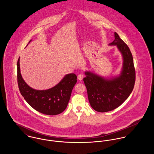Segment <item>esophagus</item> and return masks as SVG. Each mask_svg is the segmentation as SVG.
Listing matches in <instances>:
<instances>
[{
	"instance_id": "obj_1",
	"label": "esophagus",
	"mask_w": 154,
	"mask_h": 154,
	"mask_svg": "<svg viewBox=\"0 0 154 154\" xmlns=\"http://www.w3.org/2000/svg\"><path fill=\"white\" fill-rule=\"evenodd\" d=\"M84 78V74L82 73H80L78 75V79L79 80V81H82V79Z\"/></svg>"
}]
</instances>
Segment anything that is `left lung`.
<instances>
[{"instance_id":"left-lung-1","label":"left lung","mask_w":154,"mask_h":154,"mask_svg":"<svg viewBox=\"0 0 154 154\" xmlns=\"http://www.w3.org/2000/svg\"><path fill=\"white\" fill-rule=\"evenodd\" d=\"M114 40L109 44L116 45L123 58L121 72L117 76L105 78L91 71H85L84 82L91 107L101 112L114 110L130 95L135 82V69L131 51L114 32Z\"/></svg>"}]
</instances>
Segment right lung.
Masks as SVG:
<instances>
[{"instance_id": "right-lung-1", "label": "right lung", "mask_w": 154, "mask_h": 154, "mask_svg": "<svg viewBox=\"0 0 154 154\" xmlns=\"http://www.w3.org/2000/svg\"><path fill=\"white\" fill-rule=\"evenodd\" d=\"M17 78L20 91L29 106L40 112L51 116L59 114L66 109L72 91L77 82L76 75L69 73L52 88L45 90L33 89L22 78L20 57L17 62Z\"/></svg>"}]
</instances>
